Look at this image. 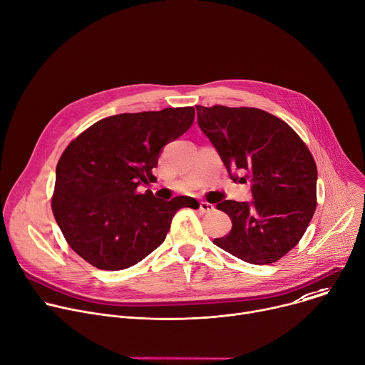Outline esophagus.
<instances>
[{
  "label": "esophagus",
  "mask_w": 365,
  "mask_h": 365,
  "mask_svg": "<svg viewBox=\"0 0 365 365\" xmlns=\"http://www.w3.org/2000/svg\"><path fill=\"white\" fill-rule=\"evenodd\" d=\"M214 210V205L212 204H208V202H205V201H202L201 204H200V211L201 212H211Z\"/></svg>",
  "instance_id": "esophagus-1"
}]
</instances>
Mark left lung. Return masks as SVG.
<instances>
[{"instance_id": "1", "label": "left lung", "mask_w": 365, "mask_h": 365, "mask_svg": "<svg viewBox=\"0 0 365 365\" xmlns=\"http://www.w3.org/2000/svg\"><path fill=\"white\" fill-rule=\"evenodd\" d=\"M196 113L230 178L252 180L253 201L217 205L233 225L214 245L247 263L277 262L300 242L316 211L313 155L288 123L264 110L196 106Z\"/></svg>"}]
</instances>
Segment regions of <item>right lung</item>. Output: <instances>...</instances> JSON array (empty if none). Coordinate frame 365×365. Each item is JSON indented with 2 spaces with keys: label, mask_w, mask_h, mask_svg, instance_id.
Listing matches in <instances>:
<instances>
[{
  "label": "right lung",
  "mask_w": 365,
  "mask_h": 365,
  "mask_svg": "<svg viewBox=\"0 0 365 365\" xmlns=\"http://www.w3.org/2000/svg\"><path fill=\"white\" fill-rule=\"evenodd\" d=\"M193 108L120 113L96 122L62 153L56 165L53 217L71 249L93 267L120 271L155 250L175 214L195 208L190 196L172 201L141 183L157 180L163 148L190 128Z\"/></svg>",
  "instance_id": "1"
}]
</instances>
